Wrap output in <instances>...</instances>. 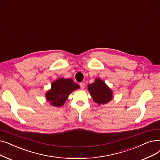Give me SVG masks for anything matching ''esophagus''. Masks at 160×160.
Returning a JSON list of instances; mask_svg holds the SVG:
<instances>
[{
	"label": "esophagus",
	"instance_id": "obj_1",
	"mask_svg": "<svg viewBox=\"0 0 160 160\" xmlns=\"http://www.w3.org/2000/svg\"><path fill=\"white\" fill-rule=\"evenodd\" d=\"M80 86L81 88V89H84L85 88V84H84V83L81 82L80 84Z\"/></svg>",
	"mask_w": 160,
	"mask_h": 160
}]
</instances>
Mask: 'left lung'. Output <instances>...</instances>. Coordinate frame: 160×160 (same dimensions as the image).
Listing matches in <instances>:
<instances>
[{
  "label": "left lung",
  "instance_id": "8db88e82",
  "mask_svg": "<svg viewBox=\"0 0 160 160\" xmlns=\"http://www.w3.org/2000/svg\"><path fill=\"white\" fill-rule=\"evenodd\" d=\"M88 88L93 101L99 105L106 104L112 99V91L101 79H96L95 82L89 84Z\"/></svg>",
  "mask_w": 160,
  "mask_h": 160
}]
</instances>
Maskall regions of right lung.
Masks as SVG:
<instances>
[{"mask_svg":"<svg viewBox=\"0 0 160 160\" xmlns=\"http://www.w3.org/2000/svg\"><path fill=\"white\" fill-rule=\"evenodd\" d=\"M79 88V85L72 79H58L52 84L51 89L46 93V99L52 105L60 107L65 103L69 94Z\"/></svg>","mask_w":160,"mask_h":160,"instance_id":"add662e5","label":"right lung"}]
</instances>
